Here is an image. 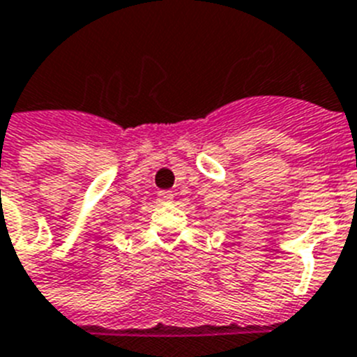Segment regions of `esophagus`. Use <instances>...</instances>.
<instances>
[{
  "mask_svg": "<svg viewBox=\"0 0 357 357\" xmlns=\"http://www.w3.org/2000/svg\"><path fill=\"white\" fill-rule=\"evenodd\" d=\"M157 200H158V204L172 202V200H173V193H172V191H158Z\"/></svg>",
  "mask_w": 357,
  "mask_h": 357,
  "instance_id": "34e87169",
  "label": "esophagus"
}]
</instances>
